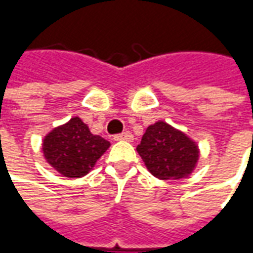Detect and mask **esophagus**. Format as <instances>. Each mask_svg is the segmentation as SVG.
<instances>
[{"label":"esophagus","mask_w":253,"mask_h":253,"mask_svg":"<svg viewBox=\"0 0 253 253\" xmlns=\"http://www.w3.org/2000/svg\"><path fill=\"white\" fill-rule=\"evenodd\" d=\"M115 141H132V134L128 131L122 132V134H116L114 137Z\"/></svg>","instance_id":"34e87169"}]
</instances>
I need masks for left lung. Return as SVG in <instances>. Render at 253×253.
I'll return each mask as SVG.
<instances>
[{"mask_svg": "<svg viewBox=\"0 0 253 253\" xmlns=\"http://www.w3.org/2000/svg\"><path fill=\"white\" fill-rule=\"evenodd\" d=\"M148 170L161 180L190 176L199 160V148L187 134L159 121L146 128L137 146Z\"/></svg>", "mask_w": 253, "mask_h": 253, "instance_id": "1", "label": "left lung"}]
</instances>
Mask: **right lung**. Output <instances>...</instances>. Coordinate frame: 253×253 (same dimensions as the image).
<instances>
[{
	"instance_id": "right-lung-1",
	"label": "right lung",
	"mask_w": 253,
	"mask_h": 253,
	"mask_svg": "<svg viewBox=\"0 0 253 253\" xmlns=\"http://www.w3.org/2000/svg\"><path fill=\"white\" fill-rule=\"evenodd\" d=\"M111 143L90 132L89 127L74 116L62 126L52 128L43 139V156L48 164L69 179L83 177L93 169L97 160Z\"/></svg>"
}]
</instances>
